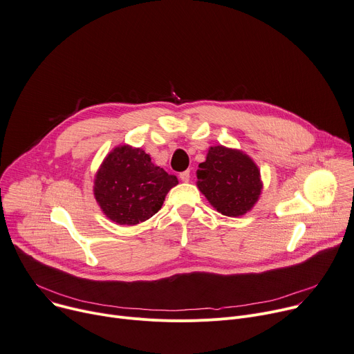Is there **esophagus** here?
Masks as SVG:
<instances>
[{"label":"esophagus","mask_w":354,"mask_h":354,"mask_svg":"<svg viewBox=\"0 0 354 354\" xmlns=\"http://www.w3.org/2000/svg\"><path fill=\"white\" fill-rule=\"evenodd\" d=\"M179 178H180V180H182V182H189V179H190V172H189V171L180 172Z\"/></svg>","instance_id":"1"}]
</instances>
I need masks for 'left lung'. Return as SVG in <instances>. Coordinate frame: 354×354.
I'll list each match as a JSON object with an SVG mask.
<instances>
[{"label": "left lung", "instance_id": "obj_1", "mask_svg": "<svg viewBox=\"0 0 354 354\" xmlns=\"http://www.w3.org/2000/svg\"><path fill=\"white\" fill-rule=\"evenodd\" d=\"M199 190L221 214L240 217L259 202L263 180L259 167L241 149L224 145L210 147L206 160L199 164Z\"/></svg>", "mask_w": 354, "mask_h": 354}]
</instances>
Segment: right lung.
Returning <instances> with one entry per match:
<instances>
[{"label":"right lung","instance_id":"right-lung-1","mask_svg":"<svg viewBox=\"0 0 354 354\" xmlns=\"http://www.w3.org/2000/svg\"><path fill=\"white\" fill-rule=\"evenodd\" d=\"M178 178L151 162L141 148L117 145L94 176L93 194L102 212L115 224L137 226L164 205Z\"/></svg>","mask_w":354,"mask_h":354}]
</instances>
